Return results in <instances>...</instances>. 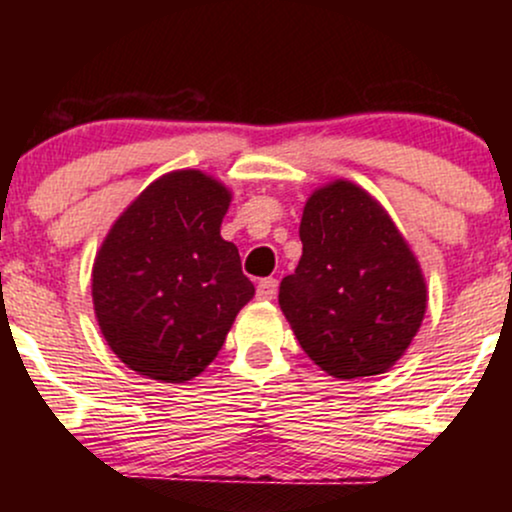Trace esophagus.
<instances>
[{
	"label": "esophagus",
	"mask_w": 512,
	"mask_h": 512,
	"mask_svg": "<svg viewBox=\"0 0 512 512\" xmlns=\"http://www.w3.org/2000/svg\"><path fill=\"white\" fill-rule=\"evenodd\" d=\"M276 286H279V281L272 279V276H269V279H262L260 284H257V298H260V301H272L276 296Z\"/></svg>",
	"instance_id": "34e87169"
}]
</instances>
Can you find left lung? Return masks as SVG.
<instances>
[{"instance_id":"1","label":"left lung","mask_w":512,"mask_h":512,"mask_svg":"<svg viewBox=\"0 0 512 512\" xmlns=\"http://www.w3.org/2000/svg\"><path fill=\"white\" fill-rule=\"evenodd\" d=\"M303 255L279 305L303 351L342 380L390 370L426 313L419 260L363 187L334 180L308 197Z\"/></svg>"}]
</instances>
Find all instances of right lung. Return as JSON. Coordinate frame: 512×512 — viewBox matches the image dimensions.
<instances>
[{"instance_id": "1", "label": "right lung", "mask_w": 512, "mask_h": 512, "mask_svg": "<svg viewBox=\"0 0 512 512\" xmlns=\"http://www.w3.org/2000/svg\"><path fill=\"white\" fill-rule=\"evenodd\" d=\"M231 192L202 170H173L122 211L93 262V310L127 368L185 383L214 361L255 296L238 248L221 238Z\"/></svg>"}]
</instances>
